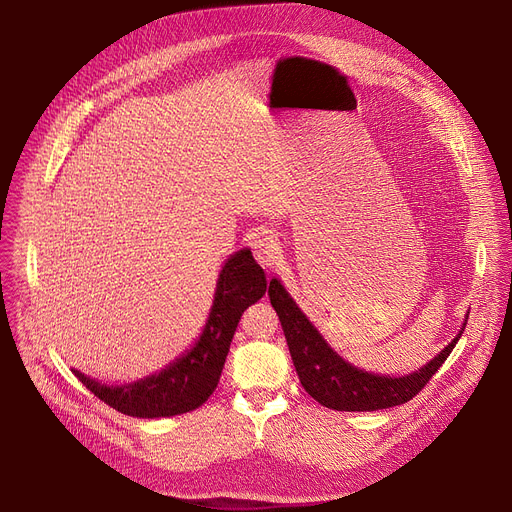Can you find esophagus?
Here are the masks:
<instances>
[{"label": "esophagus", "instance_id": "esophagus-1", "mask_svg": "<svg viewBox=\"0 0 512 512\" xmlns=\"http://www.w3.org/2000/svg\"><path fill=\"white\" fill-rule=\"evenodd\" d=\"M251 249H253V255H255V259L261 267H274L276 261L280 259L278 238L271 234L269 230H259V232L253 234Z\"/></svg>", "mask_w": 512, "mask_h": 512}]
</instances>
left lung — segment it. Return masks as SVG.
<instances>
[{
  "instance_id": "obj_1",
  "label": "left lung",
  "mask_w": 512,
  "mask_h": 512,
  "mask_svg": "<svg viewBox=\"0 0 512 512\" xmlns=\"http://www.w3.org/2000/svg\"><path fill=\"white\" fill-rule=\"evenodd\" d=\"M267 294L280 317L300 385L321 405L337 412H377L414 399L445 364L465 329L463 325L453 342L414 374L399 379L379 377L339 358L278 280H271Z\"/></svg>"
}]
</instances>
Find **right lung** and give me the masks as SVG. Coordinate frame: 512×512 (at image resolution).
<instances>
[{"instance_id":"add662e5","label":"right lung","mask_w":512,"mask_h":512,"mask_svg":"<svg viewBox=\"0 0 512 512\" xmlns=\"http://www.w3.org/2000/svg\"><path fill=\"white\" fill-rule=\"evenodd\" d=\"M265 290V271L249 249L238 251L222 269L206 329L183 358L162 372L125 387L100 385L78 370L74 374L100 401L125 416L168 418L187 414L206 403L216 391L236 325L247 306L255 304Z\"/></svg>"}]
</instances>
